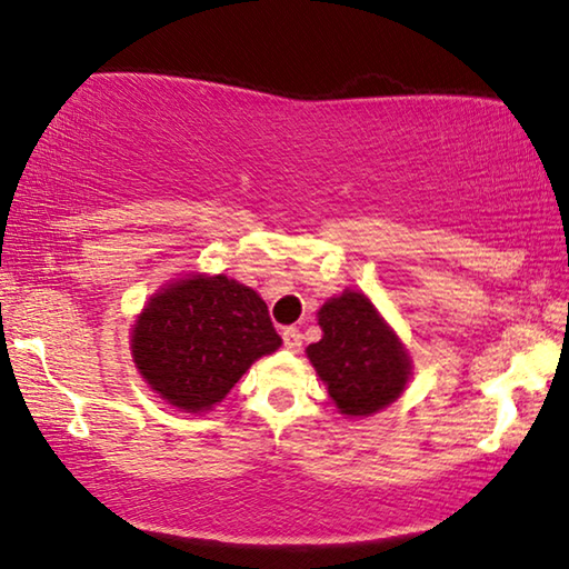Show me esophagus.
Segmentation results:
<instances>
[{
    "label": "esophagus",
    "mask_w": 569,
    "mask_h": 569,
    "mask_svg": "<svg viewBox=\"0 0 569 569\" xmlns=\"http://www.w3.org/2000/svg\"><path fill=\"white\" fill-rule=\"evenodd\" d=\"M283 343H286L288 351L301 349V331H298V329H283Z\"/></svg>",
    "instance_id": "obj_1"
}]
</instances>
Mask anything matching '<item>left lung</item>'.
<instances>
[{"label":"left lung","instance_id":"obj_1","mask_svg":"<svg viewBox=\"0 0 569 569\" xmlns=\"http://www.w3.org/2000/svg\"><path fill=\"white\" fill-rule=\"evenodd\" d=\"M316 316L323 336L306 356L346 419L371 417L407 391L411 356L369 296L346 288Z\"/></svg>","mask_w":569,"mask_h":569}]
</instances>
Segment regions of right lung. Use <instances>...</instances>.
Returning <instances> with one entry per match:
<instances>
[{
	"label": "right lung",
	"mask_w": 569,
	"mask_h": 569,
	"mask_svg": "<svg viewBox=\"0 0 569 569\" xmlns=\"http://www.w3.org/2000/svg\"><path fill=\"white\" fill-rule=\"evenodd\" d=\"M268 306L226 273H182L134 316L132 363L170 407L213 411L261 356L278 351Z\"/></svg>",
	"instance_id": "1"
}]
</instances>
